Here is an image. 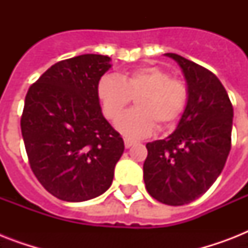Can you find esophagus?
Wrapping results in <instances>:
<instances>
[{"label":"esophagus","instance_id":"1","mask_svg":"<svg viewBox=\"0 0 248 248\" xmlns=\"http://www.w3.org/2000/svg\"><path fill=\"white\" fill-rule=\"evenodd\" d=\"M135 143H136L135 140L128 139V138H124V147H126V148H131Z\"/></svg>","mask_w":248,"mask_h":248}]
</instances>
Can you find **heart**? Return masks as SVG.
Returning <instances> with one entry per match:
<instances>
[{"mask_svg": "<svg viewBox=\"0 0 248 248\" xmlns=\"http://www.w3.org/2000/svg\"><path fill=\"white\" fill-rule=\"evenodd\" d=\"M97 97L104 116L113 121L135 99L136 108L117 121L116 127L128 138L151 134L155 124L171 127L180 120L188 105L189 90L184 81L171 78L170 73L155 65L136 68L118 78L104 76L97 83Z\"/></svg>", "mask_w": 248, "mask_h": 248, "instance_id": "1", "label": "heart"}]
</instances>
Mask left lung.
<instances>
[{"instance_id":"obj_1","label":"left lung","mask_w":248,"mask_h":248,"mask_svg":"<svg viewBox=\"0 0 248 248\" xmlns=\"http://www.w3.org/2000/svg\"><path fill=\"white\" fill-rule=\"evenodd\" d=\"M183 69L188 105L176 130L147 144L144 183L161 203L183 206L200 198L217 179L232 147L233 105L211 71L167 52Z\"/></svg>"}]
</instances>
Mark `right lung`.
<instances>
[{
  "instance_id": "obj_1",
  "label": "right lung",
  "mask_w": 248,
  "mask_h": 248,
  "mask_svg": "<svg viewBox=\"0 0 248 248\" xmlns=\"http://www.w3.org/2000/svg\"><path fill=\"white\" fill-rule=\"evenodd\" d=\"M110 58L85 54L50 67L29 87L20 127L29 165L42 186L67 202L100 196L124 153L101 113L97 83Z\"/></svg>"
}]
</instances>
